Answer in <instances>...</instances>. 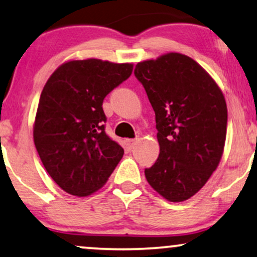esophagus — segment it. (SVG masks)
Listing matches in <instances>:
<instances>
[{
	"mask_svg": "<svg viewBox=\"0 0 257 257\" xmlns=\"http://www.w3.org/2000/svg\"><path fill=\"white\" fill-rule=\"evenodd\" d=\"M137 140L138 139H126L125 140V143H126V145H127V147L130 150H132L133 147H135V145H136V143H137Z\"/></svg>",
	"mask_w": 257,
	"mask_h": 257,
	"instance_id": "obj_1",
	"label": "esophagus"
}]
</instances>
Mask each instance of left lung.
<instances>
[{
	"instance_id": "left-lung-1",
	"label": "left lung",
	"mask_w": 257,
	"mask_h": 257,
	"mask_svg": "<svg viewBox=\"0 0 257 257\" xmlns=\"http://www.w3.org/2000/svg\"><path fill=\"white\" fill-rule=\"evenodd\" d=\"M135 76L156 113L160 146L145 177L168 201H185L205 186L222 157L228 115L223 93L201 65L178 52L138 63Z\"/></svg>"
}]
</instances>
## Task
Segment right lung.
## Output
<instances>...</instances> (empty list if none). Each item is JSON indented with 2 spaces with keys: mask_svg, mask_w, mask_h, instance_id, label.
I'll return each instance as SVG.
<instances>
[{
  "mask_svg": "<svg viewBox=\"0 0 257 257\" xmlns=\"http://www.w3.org/2000/svg\"><path fill=\"white\" fill-rule=\"evenodd\" d=\"M132 70L131 63L69 61L44 85L34 143L49 175L69 194L98 191L122 158V147L105 132L103 100Z\"/></svg>",
  "mask_w": 257,
  "mask_h": 257,
  "instance_id": "right-lung-1",
  "label": "right lung"
}]
</instances>
